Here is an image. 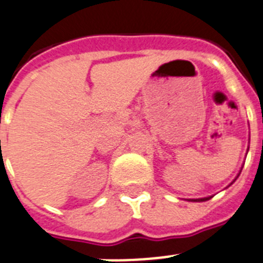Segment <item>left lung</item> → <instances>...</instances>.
Here are the masks:
<instances>
[{
    "mask_svg": "<svg viewBox=\"0 0 263 263\" xmlns=\"http://www.w3.org/2000/svg\"><path fill=\"white\" fill-rule=\"evenodd\" d=\"M211 199V196H207V198H202V199H193L191 202H205V200Z\"/></svg>",
    "mask_w": 263,
    "mask_h": 263,
    "instance_id": "8db88e82",
    "label": "left lung"
}]
</instances>
